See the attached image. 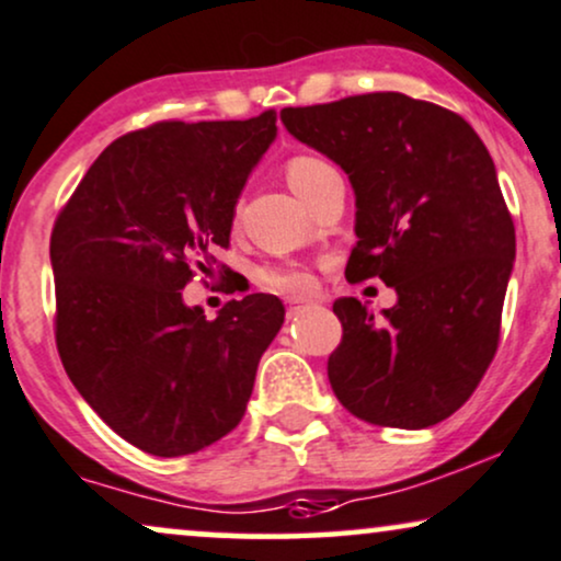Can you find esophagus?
Wrapping results in <instances>:
<instances>
[{
	"instance_id": "34e87169",
	"label": "esophagus",
	"mask_w": 561,
	"mask_h": 561,
	"mask_svg": "<svg viewBox=\"0 0 561 561\" xmlns=\"http://www.w3.org/2000/svg\"><path fill=\"white\" fill-rule=\"evenodd\" d=\"M313 306V302L310 300H289V306H287V319H298L300 313H306V310Z\"/></svg>"
}]
</instances>
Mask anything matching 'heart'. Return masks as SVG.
Wrapping results in <instances>:
<instances>
[{
  "label": "heart",
  "mask_w": 561,
  "mask_h": 561,
  "mask_svg": "<svg viewBox=\"0 0 561 561\" xmlns=\"http://www.w3.org/2000/svg\"><path fill=\"white\" fill-rule=\"evenodd\" d=\"M327 170H332L327 161L316 157H295L287 161V180L289 185H293V191L300 193ZM259 279L263 287L276 289V293L285 295H306L310 293V287H313V276L300 266H268L263 268Z\"/></svg>",
  "instance_id": "1"
}]
</instances>
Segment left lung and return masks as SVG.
<instances>
[{
	"label": "left lung",
	"mask_w": 561,
	"mask_h": 561,
	"mask_svg": "<svg viewBox=\"0 0 561 561\" xmlns=\"http://www.w3.org/2000/svg\"><path fill=\"white\" fill-rule=\"evenodd\" d=\"M279 117L353 185L347 279L379 276L397 293L379 321L360 300L334 302L336 400L374 426H436L468 402L499 345L515 225L494 159L460 114L394 91Z\"/></svg>",
	"instance_id": "obj_1"
}]
</instances>
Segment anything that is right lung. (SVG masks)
Segmentation results:
<instances>
[{
  "label": "right lung",
  "instance_id": "1",
  "mask_svg": "<svg viewBox=\"0 0 561 561\" xmlns=\"http://www.w3.org/2000/svg\"><path fill=\"white\" fill-rule=\"evenodd\" d=\"M274 138V110L127 133L54 221L62 366L101 421L148 455H193L238 426L285 323L274 295L229 300L214 321L182 300L193 266L206 272L229 245L248 174Z\"/></svg>",
  "mask_w": 561,
  "mask_h": 561
}]
</instances>
